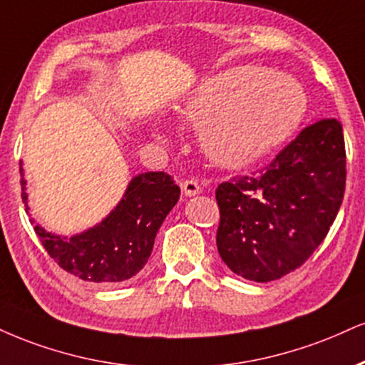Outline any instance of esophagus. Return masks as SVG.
I'll use <instances>...</instances> for the list:
<instances>
[{
    "instance_id": "1",
    "label": "esophagus",
    "mask_w": 365,
    "mask_h": 365,
    "mask_svg": "<svg viewBox=\"0 0 365 365\" xmlns=\"http://www.w3.org/2000/svg\"><path fill=\"white\" fill-rule=\"evenodd\" d=\"M182 190L187 197H192L200 194V185L197 180H185V182H182Z\"/></svg>"
}]
</instances>
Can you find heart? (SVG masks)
<instances>
[{
	"instance_id": "heart-1",
	"label": "heart",
	"mask_w": 365,
	"mask_h": 365,
	"mask_svg": "<svg viewBox=\"0 0 365 365\" xmlns=\"http://www.w3.org/2000/svg\"><path fill=\"white\" fill-rule=\"evenodd\" d=\"M250 76L241 69L214 74L187 98L192 113L207 115L200 124V138L219 163L245 165L267 155L292 134L304 115V91L292 80L267 76L242 88Z\"/></svg>"
}]
</instances>
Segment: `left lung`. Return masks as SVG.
<instances>
[{"label":"left lung","mask_w":365,"mask_h":365,"mask_svg":"<svg viewBox=\"0 0 365 365\" xmlns=\"http://www.w3.org/2000/svg\"><path fill=\"white\" fill-rule=\"evenodd\" d=\"M344 129L336 118L306 125L258 173L219 183L217 252L240 277L277 280L322 245L344 200Z\"/></svg>","instance_id":"obj_1"}]
</instances>
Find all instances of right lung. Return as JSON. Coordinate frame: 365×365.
Listing matches in <instances>:
<instances>
[{"mask_svg": "<svg viewBox=\"0 0 365 365\" xmlns=\"http://www.w3.org/2000/svg\"><path fill=\"white\" fill-rule=\"evenodd\" d=\"M21 190L25 202L24 178ZM178 199L180 187L171 175L149 171L133 178L124 199L91 230L69 240L41 226L34 230L52 260L74 277L95 284H120L144 269L156 232Z\"/></svg>", "mask_w": 365, "mask_h": 365, "instance_id": "right-lung-1", "label": "right lung"}]
</instances>
